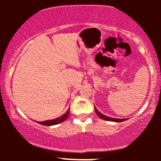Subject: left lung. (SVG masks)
Returning <instances> with one entry per match:
<instances>
[{
    "label": "left lung",
    "mask_w": 161,
    "mask_h": 161,
    "mask_svg": "<svg viewBox=\"0 0 161 161\" xmlns=\"http://www.w3.org/2000/svg\"><path fill=\"white\" fill-rule=\"evenodd\" d=\"M94 110H95L96 113H97V114L98 115L99 117H100V118H102V119L103 120H106V121H115V122H121V121H126L127 120V118H110V117H108L106 116V115L103 114H101L100 112H99L98 110L97 109V108L94 107Z\"/></svg>",
    "instance_id": "obj_1"
}]
</instances>
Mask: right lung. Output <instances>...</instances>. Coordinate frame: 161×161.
I'll list each match as a JSON object with an SVG mask.
<instances>
[{
	"mask_svg": "<svg viewBox=\"0 0 161 161\" xmlns=\"http://www.w3.org/2000/svg\"><path fill=\"white\" fill-rule=\"evenodd\" d=\"M69 110H70V108L68 110L67 112H66L64 114H63L62 116H61L60 118H56V119H53V120H47V121H39V124L43 125H46V126H50V125H58L59 123L63 122L66 118H68L69 115Z\"/></svg>",
	"mask_w": 161,
	"mask_h": 161,
	"instance_id": "right-lung-1",
	"label": "right lung"
}]
</instances>
